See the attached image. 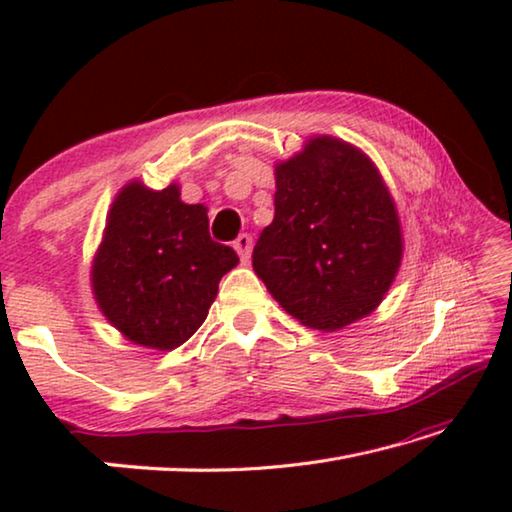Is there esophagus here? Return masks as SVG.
Here are the masks:
<instances>
[{
    "label": "esophagus",
    "mask_w": 512,
    "mask_h": 512,
    "mask_svg": "<svg viewBox=\"0 0 512 512\" xmlns=\"http://www.w3.org/2000/svg\"><path fill=\"white\" fill-rule=\"evenodd\" d=\"M232 246H235V250L239 253L241 262H248L250 250H253V237H250V235H239Z\"/></svg>",
    "instance_id": "obj_1"
}]
</instances>
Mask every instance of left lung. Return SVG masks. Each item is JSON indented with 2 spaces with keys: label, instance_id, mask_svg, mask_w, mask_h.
I'll return each mask as SVG.
<instances>
[{
  "label": "left lung",
  "instance_id": "obj_1",
  "mask_svg": "<svg viewBox=\"0 0 512 512\" xmlns=\"http://www.w3.org/2000/svg\"><path fill=\"white\" fill-rule=\"evenodd\" d=\"M275 219L253 268L302 325L341 329L368 316L395 280L402 232L395 203L366 155L314 137L275 167Z\"/></svg>",
  "mask_w": 512,
  "mask_h": 512
}]
</instances>
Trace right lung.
Wrapping results in <instances>:
<instances>
[{
	"mask_svg": "<svg viewBox=\"0 0 512 512\" xmlns=\"http://www.w3.org/2000/svg\"><path fill=\"white\" fill-rule=\"evenodd\" d=\"M237 262L235 250L210 237L203 205L180 201L176 185L153 192L135 180L112 203L92 289L126 339L173 350L203 325Z\"/></svg>",
	"mask_w": 512,
	"mask_h": 512,
	"instance_id": "right-lung-1",
	"label": "right lung"
}]
</instances>
